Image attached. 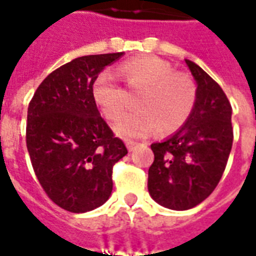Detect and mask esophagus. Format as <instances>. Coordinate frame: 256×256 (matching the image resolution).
Masks as SVG:
<instances>
[{
    "mask_svg": "<svg viewBox=\"0 0 256 256\" xmlns=\"http://www.w3.org/2000/svg\"><path fill=\"white\" fill-rule=\"evenodd\" d=\"M126 148H128V151H134L136 147V143L135 142H126Z\"/></svg>",
    "mask_w": 256,
    "mask_h": 256,
    "instance_id": "obj_1",
    "label": "esophagus"
}]
</instances>
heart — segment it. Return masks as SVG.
I'll return each mask as SVG.
<instances>
[{
    "instance_id": "b5f03b06",
    "label": "heart",
    "mask_w": 256,
    "mask_h": 256,
    "mask_svg": "<svg viewBox=\"0 0 256 256\" xmlns=\"http://www.w3.org/2000/svg\"><path fill=\"white\" fill-rule=\"evenodd\" d=\"M130 84L143 88L138 97L139 110L121 118L116 134L126 139L147 138L159 128L163 134L180 130L189 120L197 100V86L185 72L174 71L164 59L144 55L122 64ZM96 105L109 120L124 113V92L110 71L101 72L92 88Z\"/></svg>"
}]
</instances>
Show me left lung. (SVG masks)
Wrapping results in <instances>:
<instances>
[{"instance_id": "left-lung-1", "label": "left lung", "mask_w": 256, "mask_h": 256, "mask_svg": "<svg viewBox=\"0 0 256 256\" xmlns=\"http://www.w3.org/2000/svg\"><path fill=\"white\" fill-rule=\"evenodd\" d=\"M185 62L197 84L196 105L176 134L151 144L155 158L148 170L150 196L172 210L194 208L210 196L234 142L232 108L226 93L198 64Z\"/></svg>"}]
</instances>
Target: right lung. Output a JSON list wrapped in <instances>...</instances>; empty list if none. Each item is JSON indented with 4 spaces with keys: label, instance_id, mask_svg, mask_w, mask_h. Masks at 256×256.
<instances>
[{
    "label": "right lung",
    "instance_id": "add662e5",
    "mask_svg": "<svg viewBox=\"0 0 256 256\" xmlns=\"http://www.w3.org/2000/svg\"><path fill=\"white\" fill-rule=\"evenodd\" d=\"M124 52L76 58L40 84L28 106L26 148L40 185L58 206L84 213L108 201L113 164L126 156L92 96L98 74Z\"/></svg>",
    "mask_w": 256,
    "mask_h": 256
}]
</instances>
